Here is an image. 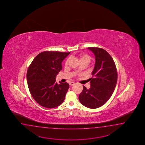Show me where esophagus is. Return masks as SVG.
<instances>
[{
    "instance_id": "1",
    "label": "esophagus",
    "mask_w": 145,
    "mask_h": 145,
    "mask_svg": "<svg viewBox=\"0 0 145 145\" xmlns=\"http://www.w3.org/2000/svg\"><path fill=\"white\" fill-rule=\"evenodd\" d=\"M69 84L71 85V86H72V85H74V83L73 82H69Z\"/></svg>"
}]
</instances>
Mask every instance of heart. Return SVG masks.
<instances>
[{"mask_svg": "<svg viewBox=\"0 0 145 145\" xmlns=\"http://www.w3.org/2000/svg\"><path fill=\"white\" fill-rule=\"evenodd\" d=\"M80 61L81 62H86L89 63L90 62L91 60V57L88 54H81L79 56ZM69 59H68L66 61L65 65H67L69 62Z\"/></svg>", "mask_w": 145, "mask_h": 145, "instance_id": "heart-1", "label": "heart"}]
</instances>
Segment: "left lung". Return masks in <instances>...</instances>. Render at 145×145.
I'll return each mask as SVG.
<instances>
[{
    "instance_id": "1",
    "label": "left lung",
    "mask_w": 145,
    "mask_h": 145,
    "mask_svg": "<svg viewBox=\"0 0 145 145\" xmlns=\"http://www.w3.org/2000/svg\"><path fill=\"white\" fill-rule=\"evenodd\" d=\"M95 56V64L89 79L91 88L84 86L79 96L82 105L96 108L105 105L113 93L117 81V72L112 57L103 49L88 47Z\"/></svg>"
}]
</instances>
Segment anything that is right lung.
I'll return each mask as SVG.
<instances>
[{
	"mask_svg": "<svg viewBox=\"0 0 145 145\" xmlns=\"http://www.w3.org/2000/svg\"><path fill=\"white\" fill-rule=\"evenodd\" d=\"M70 53L44 51L29 66L27 73L29 89L33 99L41 106L54 108L64 101L69 85L67 82L58 84L55 79L62 69L63 61Z\"/></svg>",
	"mask_w": 145,
	"mask_h": 145,
	"instance_id": "obj_1",
	"label": "right lung"
}]
</instances>
